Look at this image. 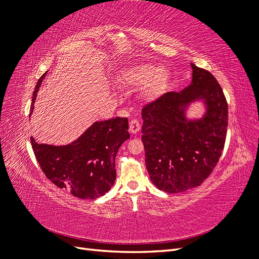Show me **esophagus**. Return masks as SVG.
I'll return each mask as SVG.
<instances>
[{
    "mask_svg": "<svg viewBox=\"0 0 259 259\" xmlns=\"http://www.w3.org/2000/svg\"><path fill=\"white\" fill-rule=\"evenodd\" d=\"M140 130V123L137 119H133L130 122V132L132 134H136L137 132H139Z\"/></svg>",
    "mask_w": 259,
    "mask_h": 259,
    "instance_id": "1",
    "label": "esophagus"
}]
</instances>
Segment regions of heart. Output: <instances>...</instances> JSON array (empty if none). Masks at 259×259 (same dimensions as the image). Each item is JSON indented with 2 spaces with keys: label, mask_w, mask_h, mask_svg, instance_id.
I'll use <instances>...</instances> for the list:
<instances>
[{
  "label": "heart",
  "mask_w": 259,
  "mask_h": 259,
  "mask_svg": "<svg viewBox=\"0 0 259 259\" xmlns=\"http://www.w3.org/2000/svg\"><path fill=\"white\" fill-rule=\"evenodd\" d=\"M124 81L133 86H146L144 97L148 100H153L166 91L169 74L166 70H160L153 65L144 64L128 70L124 74Z\"/></svg>",
  "instance_id": "b5f03b06"
}]
</instances>
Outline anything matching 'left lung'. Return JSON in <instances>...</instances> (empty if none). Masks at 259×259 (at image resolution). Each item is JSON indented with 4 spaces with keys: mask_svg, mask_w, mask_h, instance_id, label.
Masks as SVG:
<instances>
[{
    "mask_svg": "<svg viewBox=\"0 0 259 259\" xmlns=\"http://www.w3.org/2000/svg\"><path fill=\"white\" fill-rule=\"evenodd\" d=\"M192 82L182 92H168L143 108L146 166L153 185L167 193L200 186L224 150L228 104L222 86L205 69L191 64ZM203 100L207 111L188 120L185 109Z\"/></svg>",
    "mask_w": 259,
    "mask_h": 259,
    "instance_id": "left-lung-1",
    "label": "left lung"
}]
</instances>
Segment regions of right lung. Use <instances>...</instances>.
Returning <instances> with one entry per match:
<instances>
[{
	"mask_svg": "<svg viewBox=\"0 0 259 259\" xmlns=\"http://www.w3.org/2000/svg\"><path fill=\"white\" fill-rule=\"evenodd\" d=\"M45 74L36 83L30 115ZM127 130L126 117L116 116L95 122L73 143L66 146L37 144L33 137L31 145L38 165L54 185L79 199L94 200L103 197L114 184L115 155L121 145L130 138Z\"/></svg>",
	"mask_w": 259,
	"mask_h": 259,
	"instance_id": "obj_1",
	"label": "right lung"
}]
</instances>
